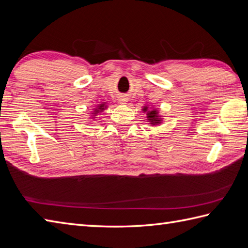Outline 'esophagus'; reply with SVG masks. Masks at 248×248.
<instances>
[{
	"label": "esophagus",
	"mask_w": 248,
	"mask_h": 248,
	"mask_svg": "<svg viewBox=\"0 0 248 248\" xmlns=\"http://www.w3.org/2000/svg\"><path fill=\"white\" fill-rule=\"evenodd\" d=\"M126 101H128V97H126V96L123 95V96L119 97V102L120 103H123V105H124V103H126Z\"/></svg>",
	"instance_id": "34e87169"
}]
</instances>
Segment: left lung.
Returning a JSON list of instances; mask_svg holds the SVG:
<instances>
[{
    "mask_svg": "<svg viewBox=\"0 0 248 248\" xmlns=\"http://www.w3.org/2000/svg\"><path fill=\"white\" fill-rule=\"evenodd\" d=\"M143 110H145V111H147V108H143ZM156 114H157V113H156V111H151L150 113H149V114H148V115H149V116H148V117H149V118H150V120H154V122H155V123H156V120H157V119H154L155 117H156Z\"/></svg>",
    "mask_w": 248,
    "mask_h": 248,
    "instance_id": "8db88e82",
    "label": "left lung"
}]
</instances>
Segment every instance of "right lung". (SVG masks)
Wrapping results in <instances>:
<instances>
[{
	"mask_svg": "<svg viewBox=\"0 0 248 248\" xmlns=\"http://www.w3.org/2000/svg\"><path fill=\"white\" fill-rule=\"evenodd\" d=\"M102 107H103V106H100V108H102Z\"/></svg>",
	"mask_w": 248,
	"mask_h": 248,
	"instance_id": "1",
	"label": "right lung"
}]
</instances>
